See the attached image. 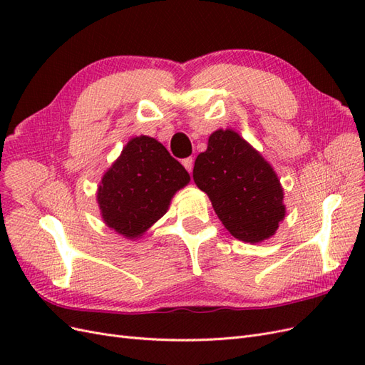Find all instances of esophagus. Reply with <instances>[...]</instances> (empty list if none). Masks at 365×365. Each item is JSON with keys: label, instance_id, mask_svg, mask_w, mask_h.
<instances>
[{"label": "esophagus", "instance_id": "obj_1", "mask_svg": "<svg viewBox=\"0 0 365 365\" xmlns=\"http://www.w3.org/2000/svg\"><path fill=\"white\" fill-rule=\"evenodd\" d=\"M182 165L187 169V172H192V169H193V158L189 157V158L182 160Z\"/></svg>", "mask_w": 365, "mask_h": 365}]
</instances>
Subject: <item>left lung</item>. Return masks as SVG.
<instances>
[{
	"instance_id": "1",
	"label": "left lung",
	"mask_w": 365,
	"mask_h": 365,
	"mask_svg": "<svg viewBox=\"0 0 365 365\" xmlns=\"http://www.w3.org/2000/svg\"><path fill=\"white\" fill-rule=\"evenodd\" d=\"M193 180L220 222L242 242L269 239L283 220V189L271 164L233 129H217L195 161Z\"/></svg>"
}]
</instances>
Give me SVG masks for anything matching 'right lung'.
Returning <instances> with one entry per match:
<instances>
[{"label":"right lung","mask_w":365,"mask_h":365,"mask_svg":"<svg viewBox=\"0 0 365 365\" xmlns=\"http://www.w3.org/2000/svg\"><path fill=\"white\" fill-rule=\"evenodd\" d=\"M189 181V173L160 141L140 135L128 141L103 175L97 202L109 228L137 239L165 215L173 195Z\"/></svg>","instance_id":"1"}]
</instances>
